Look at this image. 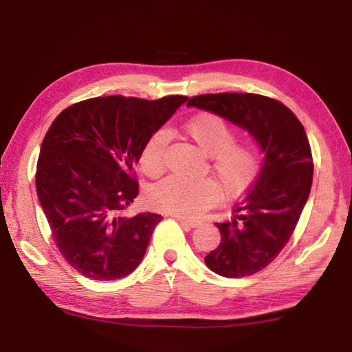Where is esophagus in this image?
<instances>
[{"label":"esophagus","mask_w":352,"mask_h":352,"mask_svg":"<svg viewBox=\"0 0 352 352\" xmlns=\"http://www.w3.org/2000/svg\"><path fill=\"white\" fill-rule=\"evenodd\" d=\"M172 217H175L178 222L180 223H183V225H186V226H190V228H195V226H199L201 222L200 220H197V219H190V217H186V216H172Z\"/></svg>","instance_id":"1"}]
</instances>
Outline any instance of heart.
<instances>
[{
	"label": "heart",
	"mask_w": 352,
	"mask_h": 352,
	"mask_svg": "<svg viewBox=\"0 0 352 352\" xmlns=\"http://www.w3.org/2000/svg\"><path fill=\"white\" fill-rule=\"evenodd\" d=\"M189 138L211 158V169L219 178L226 195H239L252 186L261 168L258 148L248 142H236V132L219 116H197L184 124ZM170 135L160 129L146 141L140 155V166L148 177H158L164 169L166 148ZM222 195L212 178L168 177L155 184L148 200L160 211L177 216H197L216 204Z\"/></svg>",
	"instance_id": "heart-1"
}]
</instances>
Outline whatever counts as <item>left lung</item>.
Segmentation results:
<instances>
[{
	"instance_id": "1",
	"label": "left lung",
	"mask_w": 352,
	"mask_h": 352,
	"mask_svg": "<svg viewBox=\"0 0 352 352\" xmlns=\"http://www.w3.org/2000/svg\"><path fill=\"white\" fill-rule=\"evenodd\" d=\"M189 107L211 111L253 136L264 162L234 217L216 223L220 243L206 254L208 269L243 278L265 269L289 242L309 199L314 163L302 124L287 107L253 93L200 94Z\"/></svg>"
}]
</instances>
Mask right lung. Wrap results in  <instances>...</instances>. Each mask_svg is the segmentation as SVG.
<instances>
[{
  "label": "right lung",
  "mask_w": 352,
  "mask_h": 352,
  "mask_svg": "<svg viewBox=\"0 0 352 352\" xmlns=\"http://www.w3.org/2000/svg\"><path fill=\"white\" fill-rule=\"evenodd\" d=\"M186 96H105L58 115L41 142L35 188L58 252L83 276L115 281L141 264L163 217L126 210L138 195L135 164L146 141Z\"/></svg>",
  "instance_id": "obj_1"
}]
</instances>
